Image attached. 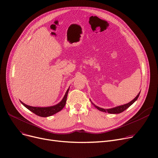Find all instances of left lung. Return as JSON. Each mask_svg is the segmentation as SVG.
<instances>
[{"mask_svg": "<svg viewBox=\"0 0 158 158\" xmlns=\"http://www.w3.org/2000/svg\"><path fill=\"white\" fill-rule=\"evenodd\" d=\"M139 94L140 92L138 94V95L133 99V100L131 101L130 102L126 104H124V105H122V106H117V107H113V108H111V109H103V108H101V107H99L97 106H95V104H94L92 102V104L94 105V106L96 107V108L97 110H98L99 111H103V112H106V113H111V114H118V113H120L122 112H123V111H125L126 109H127L128 107L129 106H131L132 104H133L139 97Z\"/></svg>", "mask_w": 158, "mask_h": 158, "instance_id": "left-lung-1", "label": "left lung"}]
</instances>
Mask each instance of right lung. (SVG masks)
Segmentation results:
<instances>
[{"mask_svg":"<svg viewBox=\"0 0 158 158\" xmlns=\"http://www.w3.org/2000/svg\"><path fill=\"white\" fill-rule=\"evenodd\" d=\"M69 91V88L67 89V91H66V92L63 98L62 99V101L60 103H58L57 104L53 106H51V107H32V106L26 105V104H24L23 102H22L21 101H20V102L25 107H26V108H27L29 110H30L32 113H34L36 115L40 116V117H50V116L54 114L55 113H56L57 112L60 111L63 108L66 104V98H67Z\"/></svg>","mask_w":158,"mask_h":158,"instance_id":"obj_1","label":"right lung"}]
</instances>
